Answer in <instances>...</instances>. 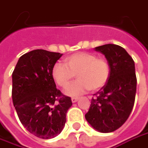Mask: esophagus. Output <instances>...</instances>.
I'll return each instance as SVG.
<instances>
[{
  "label": "esophagus",
  "instance_id": "obj_1",
  "mask_svg": "<svg viewBox=\"0 0 148 148\" xmlns=\"http://www.w3.org/2000/svg\"><path fill=\"white\" fill-rule=\"evenodd\" d=\"M77 101H78V98H77V97H72V103H75V102H76Z\"/></svg>",
  "mask_w": 148,
  "mask_h": 148
}]
</instances>
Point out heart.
Masks as SVG:
<instances>
[{
	"mask_svg": "<svg viewBox=\"0 0 148 148\" xmlns=\"http://www.w3.org/2000/svg\"><path fill=\"white\" fill-rule=\"evenodd\" d=\"M76 74L78 80L65 90L71 97H78L89 89L96 92L105 86L110 76L109 62L97 58L95 54L79 52L64 59V64L57 63L52 68V76L58 85L66 88Z\"/></svg>",
	"mask_w": 148,
	"mask_h": 148,
	"instance_id": "obj_1",
	"label": "heart"
}]
</instances>
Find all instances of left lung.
<instances>
[{
	"mask_svg": "<svg viewBox=\"0 0 148 148\" xmlns=\"http://www.w3.org/2000/svg\"><path fill=\"white\" fill-rule=\"evenodd\" d=\"M95 51L106 58L110 76L105 86L93 94L85 119L96 130L110 133L123 126L134 106L137 84L134 62L119 45L106 44Z\"/></svg>",
	"mask_w": 148,
	"mask_h": 148,
	"instance_id": "obj_1",
	"label": "left lung"
}]
</instances>
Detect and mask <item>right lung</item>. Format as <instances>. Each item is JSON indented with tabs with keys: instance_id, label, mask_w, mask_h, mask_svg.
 I'll return each instance as SVG.
<instances>
[{
	"instance_id": "add662e5",
	"label": "right lung",
	"mask_w": 148,
	"mask_h": 148,
	"mask_svg": "<svg viewBox=\"0 0 148 148\" xmlns=\"http://www.w3.org/2000/svg\"><path fill=\"white\" fill-rule=\"evenodd\" d=\"M63 54L37 49L21 56L12 74L13 103L29 133L44 139L60 134L72 102L62 94L52 68Z\"/></svg>"
}]
</instances>
